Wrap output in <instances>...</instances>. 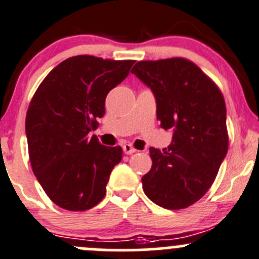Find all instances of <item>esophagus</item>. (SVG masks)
Masks as SVG:
<instances>
[{
    "label": "esophagus",
    "instance_id": "esophagus-1",
    "mask_svg": "<svg viewBox=\"0 0 259 259\" xmlns=\"http://www.w3.org/2000/svg\"><path fill=\"white\" fill-rule=\"evenodd\" d=\"M123 152L126 155H132L133 152H136V148L132 145H130V143H126V145H123Z\"/></svg>",
    "mask_w": 259,
    "mask_h": 259
}]
</instances>
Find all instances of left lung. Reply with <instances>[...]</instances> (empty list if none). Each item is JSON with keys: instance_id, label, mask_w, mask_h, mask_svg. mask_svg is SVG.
<instances>
[{"instance_id": "1", "label": "left lung", "mask_w": 259, "mask_h": 259, "mask_svg": "<svg viewBox=\"0 0 259 259\" xmlns=\"http://www.w3.org/2000/svg\"><path fill=\"white\" fill-rule=\"evenodd\" d=\"M131 73L155 96L160 126L172 131L167 148H150L152 167L142 178L143 191L165 209L188 208L205 195L227 155L222 92L183 58L138 61Z\"/></svg>"}]
</instances>
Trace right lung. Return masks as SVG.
<instances>
[{"instance_id":"1","label":"right lung","mask_w":259,"mask_h":259,"mask_svg":"<svg viewBox=\"0 0 259 259\" xmlns=\"http://www.w3.org/2000/svg\"><path fill=\"white\" fill-rule=\"evenodd\" d=\"M133 63L73 56L55 66L32 97L25 123L30 162L60 208L88 210L106 195L122 148L101 145L89 132L104 116L107 94L127 78Z\"/></svg>"}]
</instances>
